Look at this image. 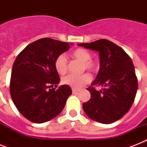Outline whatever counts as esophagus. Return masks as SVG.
Here are the masks:
<instances>
[{
    "mask_svg": "<svg viewBox=\"0 0 147 147\" xmlns=\"http://www.w3.org/2000/svg\"><path fill=\"white\" fill-rule=\"evenodd\" d=\"M80 92L79 90L74 89V88H72V93H73V94H76V93H78V92Z\"/></svg>",
    "mask_w": 147,
    "mask_h": 147,
    "instance_id": "obj_1",
    "label": "esophagus"
}]
</instances>
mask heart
Returning <instances> with one entry per match:
<instances>
[{
  "instance_id": "b5f03b06",
  "label": "heart",
  "mask_w": 147,
  "mask_h": 147,
  "mask_svg": "<svg viewBox=\"0 0 147 147\" xmlns=\"http://www.w3.org/2000/svg\"><path fill=\"white\" fill-rule=\"evenodd\" d=\"M71 55L73 58L78 59L83 62V70H88L91 72H94L98 70V64L92 60L90 52L83 48H78L71 52ZM54 67L55 71L59 74H64L67 70V59L63 54H60L55 58L54 61ZM91 81V76L88 74H82L80 76H76L72 74L67 75L62 79V83L70 87L78 89Z\"/></svg>"
}]
</instances>
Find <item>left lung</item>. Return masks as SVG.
<instances>
[{
  "label": "left lung",
  "mask_w": 147,
  "mask_h": 147,
  "mask_svg": "<svg viewBox=\"0 0 147 147\" xmlns=\"http://www.w3.org/2000/svg\"><path fill=\"white\" fill-rule=\"evenodd\" d=\"M78 45L97 51L100 56L98 76L87 88L91 99L83 104V110L98 123H114L127 113L137 94L138 83L132 60L122 48L105 39ZM94 86L103 88L98 91Z\"/></svg>",
  "instance_id": "obj_1"
}]
</instances>
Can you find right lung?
I'll return each mask as SVG.
<instances>
[{
  "mask_svg": "<svg viewBox=\"0 0 147 147\" xmlns=\"http://www.w3.org/2000/svg\"><path fill=\"white\" fill-rule=\"evenodd\" d=\"M71 45L42 38L29 44L16 58L10 77V95L17 110L29 121L44 123L64 108L71 89L67 85L56 90L53 88L57 87L60 81L54 61Z\"/></svg>",
  "mask_w": 147,
  "mask_h": 147,
  "instance_id": "right-lung-1",
  "label": "right lung"
}]
</instances>
